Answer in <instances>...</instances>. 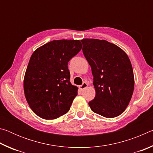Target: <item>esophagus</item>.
<instances>
[{
	"mask_svg": "<svg viewBox=\"0 0 153 153\" xmlns=\"http://www.w3.org/2000/svg\"><path fill=\"white\" fill-rule=\"evenodd\" d=\"M88 86V84L86 82H83V84L82 85H80L79 86V88L80 90H84V88H86Z\"/></svg>",
	"mask_w": 153,
	"mask_h": 153,
	"instance_id": "34e87169",
	"label": "esophagus"
}]
</instances>
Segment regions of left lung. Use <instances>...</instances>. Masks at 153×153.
Masks as SVG:
<instances>
[{
    "label": "left lung",
    "mask_w": 153,
    "mask_h": 153,
    "mask_svg": "<svg viewBox=\"0 0 153 153\" xmlns=\"http://www.w3.org/2000/svg\"><path fill=\"white\" fill-rule=\"evenodd\" d=\"M81 42L94 76L96 96L88 102L90 107L105 117H117L126 110L134 92L133 69L128 56L104 40L86 38Z\"/></svg>",
    "instance_id": "obj_1"
}]
</instances>
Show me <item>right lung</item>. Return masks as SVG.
Instances as JSON below:
<instances>
[{
    "instance_id": "right-lung-1",
    "label": "right lung",
    "mask_w": 153,
    "mask_h": 153,
    "mask_svg": "<svg viewBox=\"0 0 153 153\" xmlns=\"http://www.w3.org/2000/svg\"><path fill=\"white\" fill-rule=\"evenodd\" d=\"M82 49L79 40H53L31 56L24 88L30 108L40 117L54 120L68 112L77 88L70 82L68 62Z\"/></svg>"
}]
</instances>
